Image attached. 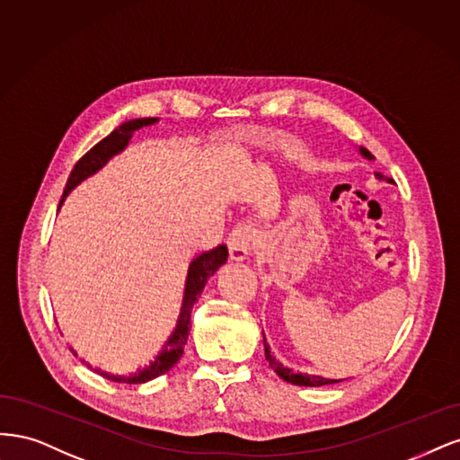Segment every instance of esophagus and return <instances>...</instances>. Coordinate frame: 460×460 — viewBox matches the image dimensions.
I'll use <instances>...</instances> for the list:
<instances>
[{"label":"esophagus","mask_w":460,"mask_h":460,"mask_svg":"<svg viewBox=\"0 0 460 460\" xmlns=\"http://www.w3.org/2000/svg\"><path fill=\"white\" fill-rule=\"evenodd\" d=\"M256 229L250 226H236L229 234V256L233 261H244L250 254V244L254 241Z\"/></svg>","instance_id":"34e87169"}]
</instances>
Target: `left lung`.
<instances>
[{
    "mask_svg": "<svg viewBox=\"0 0 460 460\" xmlns=\"http://www.w3.org/2000/svg\"><path fill=\"white\" fill-rule=\"evenodd\" d=\"M359 155H361L363 158H367V160H373V158H375L367 149H363V146H359ZM375 175L378 177V180H384L382 173L376 172ZM386 181L392 183V180H386ZM263 348H265V359L270 361V365H271V368L275 370V373H277L280 378H283V380H287V382H290V384H296V386H327V384H336V382H340V380H331V378H323V376H315V375L292 373V368L285 367L283 363H279V361L273 358L268 342H265V336H263Z\"/></svg>",
    "mask_w": 460,
    "mask_h": 460,
    "instance_id": "left-lung-1",
    "label": "left lung"
}]
</instances>
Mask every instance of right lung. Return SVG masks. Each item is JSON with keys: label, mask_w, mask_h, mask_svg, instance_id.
I'll list each match as a JSON object with an SVG mask.
<instances>
[{"label": "right lung", "mask_w": 460, "mask_h": 460, "mask_svg": "<svg viewBox=\"0 0 460 460\" xmlns=\"http://www.w3.org/2000/svg\"><path fill=\"white\" fill-rule=\"evenodd\" d=\"M156 122H158V118H133V120H128V122L118 126L114 131H111L105 139H101L93 146V149L87 151L76 162V166H74V170L70 172L61 204L70 195L72 189H76L82 181L87 180V177H92L101 168H105L107 162L112 156L120 155L126 149L128 143L133 137V131H137L145 126H153ZM61 204H58V208H61ZM227 256H229L227 246L221 244L210 252H202L200 256H197L189 263L183 304L180 309V317H177V323H175V329L172 331L164 346H162V349L156 353V358L149 365H145L143 368H137L136 373H131V375H111V373H105V370H99V368H95V373H99L102 378L112 380V382H122V384H145L160 375L168 373V370L177 361H180V358L183 355V348H185L187 338H189L192 305H195L197 300L200 298L204 285L208 283V279L227 261Z\"/></svg>", "instance_id": "right-lung-1"}]
</instances>
